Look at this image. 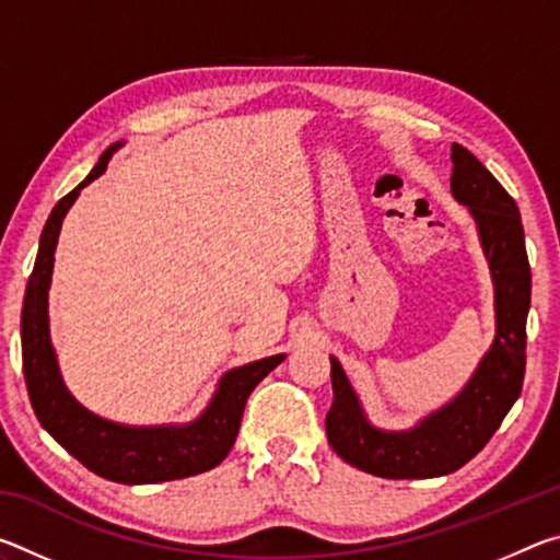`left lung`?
Wrapping results in <instances>:
<instances>
[{"instance_id": "8db88e82", "label": "left lung", "mask_w": 560, "mask_h": 560, "mask_svg": "<svg viewBox=\"0 0 560 560\" xmlns=\"http://www.w3.org/2000/svg\"><path fill=\"white\" fill-rule=\"evenodd\" d=\"M452 195L479 226L497 293V338L467 387L407 432L375 430L365 420L343 368L330 358L334 405L326 434L338 457L385 479H432L457 471L485 450L521 395L526 371L530 267L518 207L467 148L452 145Z\"/></svg>"}]
</instances>
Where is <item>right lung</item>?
<instances>
[{
	"label": "right lung",
	"mask_w": 560,
	"mask_h": 560,
	"mask_svg": "<svg viewBox=\"0 0 560 560\" xmlns=\"http://www.w3.org/2000/svg\"><path fill=\"white\" fill-rule=\"evenodd\" d=\"M116 148L110 145L101 155L89 177L61 197L46 220L22 308L24 381L42 428L83 467L118 485H158L202 474L230 454L240 432L246 397L281 363L283 355L264 358L226 373L210 407L185 428H122L101 420L73 400L61 381L49 340L46 291L63 217L81 189L103 175Z\"/></svg>",
	"instance_id": "1"
}]
</instances>
